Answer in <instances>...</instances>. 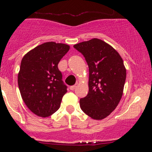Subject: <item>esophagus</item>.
I'll return each instance as SVG.
<instances>
[{
	"instance_id": "1",
	"label": "esophagus",
	"mask_w": 152,
	"mask_h": 152,
	"mask_svg": "<svg viewBox=\"0 0 152 152\" xmlns=\"http://www.w3.org/2000/svg\"><path fill=\"white\" fill-rule=\"evenodd\" d=\"M69 88H70V89L71 91H74L75 88H76V85H74V86H71L70 87H69Z\"/></svg>"
}]
</instances>
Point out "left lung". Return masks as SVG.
Segmentation results:
<instances>
[{
  "instance_id": "obj_1",
  "label": "left lung",
  "mask_w": 152,
  "mask_h": 152,
  "mask_svg": "<svg viewBox=\"0 0 152 152\" xmlns=\"http://www.w3.org/2000/svg\"><path fill=\"white\" fill-rule=\"evenodd\" d=\"M89 68L88 93L80 99L82 111L102 120L116 109L123 95L126 70L119 53L105 41L92 38L74 45Z\"/></svg>"
}]
</instances>
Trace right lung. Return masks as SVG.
<instances>
[{
  "instance_id": "add662e5",
  "label": "right lung",
  "mask_w": 152,
  "mask_h": 152,
  "mask_svg": "<svg viewBox=\"0 0 152 152\" xmlns=\"http://www.w3.org/2000/svg\"><path fill=\"white\" fill-rule=\"evenodd\" d=\"M70 46L53 41L43 43L22 58L18 75L20 95L27 107L40 117H48L61 106L67 86L58 64Z\"/></svg>"
}]
</instances>
